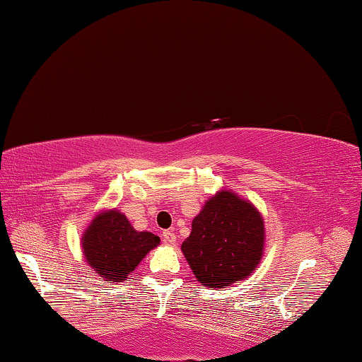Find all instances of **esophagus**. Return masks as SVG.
<instances>
[{
	"mask_svg": "<svg viewBox=\"0 0 362 362\" xmlns=\"http://www.w3.org/2000/svg\"><path fill=\"white\" fill-rule=\"evenodd\" d=\"M163 236H164V241L169 244H175V241H177V235L174 231H164Z\"/></svg>",
	"mask_w": 362,
	"mask_h": 362,
	"instance_id": "1",
	"label": "esophagus"
}]
</instances>
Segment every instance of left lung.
Wrapping results in <instances>:
<instances>
[{"label":"left lung","instance_id":"1","mask_svg":"<svg viewBox=\"0 0 362 362\" xmlns=\"http://www.w3.org/2000/svg\"><path fill=\"white\" fill-rule=\"evenodd\" d=\"M263 244L260 212L250 201L222 189L193 218L182 252L201 284L222 289L246 279L259 267Z\"/></svg>","mask_w":362,"mask_h":362}]
</instances>
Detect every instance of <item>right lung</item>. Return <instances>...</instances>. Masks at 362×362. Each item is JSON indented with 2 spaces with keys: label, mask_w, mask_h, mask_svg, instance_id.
Instances as JSON below:
<instances>
[{
  "label": "right lung",
  "mask_w": 362,
  "mask_h": 362,
  "mask_svg": "<svg viewBox=\"0 0 362 362\" xmlns=\"http://www.w3.org/2000/svg\"><path fill=\"white\" fill-rule=\"evenodd\" d=\"M159 244L150 231H137L119 211H102L83 233L84 259L102 279L122 283Z\"/></svg>",
  "instance_id": "right-lung-1"
}]
</instances>
